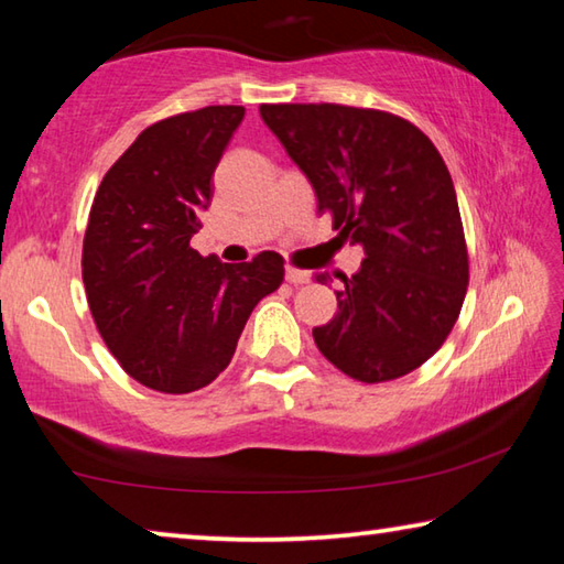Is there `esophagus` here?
Wrapping results in <instances>:
<instances>
[{
    "mask_svg": "<svg viewBox=\"0 0 564 564\" xmlns=\"http://www.w3.org/2000/svg\"><path fill=\"white\" fill-rule=\"evenodd\" d=\"M285 281L293 283V285H303V283L311 281V273L303 271V269H295V265H289V269H285Z\"/></svg>",
    "mask_w": 564,
    "mask_h": 564,
    "instance_id": "1",
    "label": "esophagus"
}]
</instances>
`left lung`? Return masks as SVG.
<instances>
[{"mask_svg":"<svg viewBox=\"0 0 564 564\" xmlns=\"http://www.w3.org/2000/svg\"><path fill=\"white\" fill-rule=\"evenodd\" d=\"M261 117L316 188L318 214L366 251L360 271L343 275L336 316L313 328L318 350L360 383L413 373L451 336L470 281L441 151L380 109L261 104Z\"/></svg>","mask_w":564,"mask_h":564,"instance_id":"left-lung-1","label":"left lung"}]
</instances>
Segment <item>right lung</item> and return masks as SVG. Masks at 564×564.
Returning a JSON list of instances; mask_svg holds the SVG:
<instances>
[{
  "label": "right lung",
  "instance_id": "obj_1",
  "mask_svg": "<svg viewBox=\"0 0 564 564\" xmlns=\"http://www.w3.org/2000/svg\"><path fill=\"white\" fill-rule=\"evenodd\" d=\"M243 113L204 107L151 123L94 196L82 248L89 311L119 366L156 393L224 373L256 303L283 283L275 251L231 265L191 248Z\"/></svg>",
  "mask_w": 564,
  "mask_h": 564
}]
</instances>
